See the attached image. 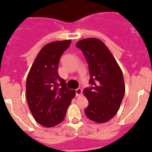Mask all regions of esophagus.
<instances>
[{"mask_svg": "<svg viewBox=\"0 0 152 152\" xmlns=\"http://www.w3.org/2000/svg\"><path fill=\"white\" fill-rule=\"evenodd\" d=\"M82 92H83V90H82V88H78L77 89H76V96H80V95H82Z\"/></svg>", "mask_w": 152, "mask_h": 152, "instance_id": "34e87169", "label": "esophagus"}]
</instances>
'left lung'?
I'll return each mask as SVG.
<instances>
[{"label": "left lung", "instance_id": "1", "mask_svg": "<svg viewBox=\"0 0 152 152\" xmlns=\"http://www.w3.org/2000/svg\"><path fill=\"white\" fill-rule=\"evenodd\" d=\"M76 47L82 50L88 64L90 88L83 94L88 101L86 117L98 124L113 118L118 111L125 93L122 70L110 50L102 41L88 38L79 41Z\"/></svg>", "mask_w": 152, "mask_h": 152}]
</instances>
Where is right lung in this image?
Listing matches in <instances>:
<instances>
[{
  "instance_id": "add662e5",
  "label": "right lung",
  "mask_w": 152,
  "mask_h": 152,
  "mask_svg": "<svg viewBox=\"0 0 152 152\" xmlns=\"http://www.w3.org/2000/svg\"><path fill=\"white\" fill-rule=\"evenodd\" d=\"M71 40L52 42L40 50L26 79V98L32 116L40 125L52 127L61 124L76 95L58 74L60 58Z\"/></svg>"
}]
</instances>
